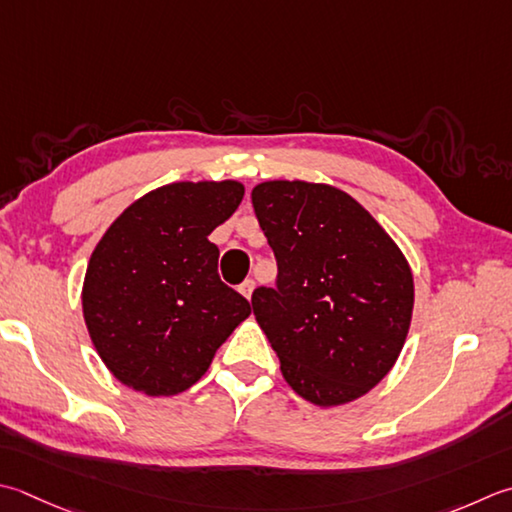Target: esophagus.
<instances>
[{
  "mask_svg": "<svg viewBox=\"0 0 512 512\" xmlns=\"http://www.w3.org/2000/svg\"><path fill=\"white\" fill-rule=\"evenodd\" d=\"M253 290H255L253 279H246V282L239 286V293H242L246 299H250V295H253Z\"/></svg>",
  "mask_w": 512,
  "mask_h": 512,
  "instance_id": "34e87169",
  "label": "esophagus"
}]
</instances>
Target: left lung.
<instances>
[{"label": "left lung", "instance_id": "1", "mask_svg": "<svg viewBox=\"0 0 512 512\" xmlns=\"http://www.w3.org/2000/svg\"><path fill=\"white\" fill-rule=\"evenodd\" d=\"M255 215L277 257V288L253 313L299 397L355 402L395 366L413 319L408 259L344 190L302 179L253 188Z\"/></svg>", "mask_w": 512, "mask_h": 512}]
</instances>
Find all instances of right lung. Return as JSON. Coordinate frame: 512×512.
<instances>
[{"label": "right lung", "mask_w": 512, "mask_h": 512, "mask_svg": "<svg viewBox=\"0 0 512 512\" xmlns=\"http://www.w3.org/2000/svg\"><path fill=\"white\" fill-rule=\"evenodd\" d=\"M244 184L175 182L135 199L99 239L82 286L84 322L117 382L148 397L204 377L250 304L217 275L208 235L235 213Z\"/></svg>", "instance_id": "obj_1"}]
</instances>
